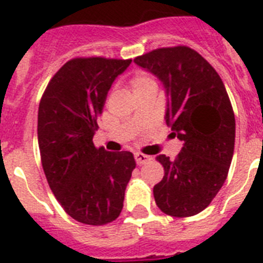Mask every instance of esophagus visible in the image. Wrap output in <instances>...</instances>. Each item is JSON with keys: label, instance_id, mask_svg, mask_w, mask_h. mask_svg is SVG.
<instances>
[{"label": "esophagus", "instance_id": "esophagus-1", "mask_svg": "<svg viewBox=\"0 0 263 263\" xmlns=\"http://www.w3.org/2000/svg\"><path fill=\"white\" fill-rule=\"evenodd\" d=\"M136 162L138 164V165H144V164H146L147 161H151L152 158L151 156H146L144 155V153H136Z\"/></svg>", "mask_w": 263, "mask_h": 263}]
</instances>
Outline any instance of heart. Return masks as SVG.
I'll return each instance as SVG.
<instances>
[{
  "mask_svg": "<svg viewBox=\"0 0 263 263\" xmlns=\"http://www.w3.org/2000/svg\"><path fill=\"white\" fill-rule=\"evenodd\" d=\"M152 84H156V80L155 78L152 77L151 73L137 72L136 75L132 78V87H133V90H138V88L152 86Z\"/></svg>",
  "mask_w": 263,
  "mask_h": 263,
  "instance_id": "b5f03b06",
  "label": "heart"
}]
</instances>
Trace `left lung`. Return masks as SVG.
I'll return each instance as SVG.
<instances>
[{
    "mask_svg": "<svg viewBox=\"0 0 263 263\" xmlns=\"http://www.w3.org/2000/svg\"><path fill=\"white\" fill-rule=\"evenodd\" d=\"M134 62L164 83L165 121L184 142L175 160L156 157L164 166L153 188L156 204L175 218L194 216L211 204L229 175L235 144L229 94L214 67L185 45L153 49Z\"/></svg>",
    "mask_w": 263,
    "mask_h": 263,
    "instance_id": "left-lung-1",
    "label": "left lung"
}]
</instances>
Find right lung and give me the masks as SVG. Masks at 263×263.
Instances as JSON below:
<instances>
[{
    "label": "right lung",
    "mask_w": 263,
    "mask_h": 263,
    "mask_svg": "<svg viewBox=\"0 0 263 263\" xmlns=\"http://www.w3.org/2000/svg\"><path fill=\"white\" fill-rule=\"evenodd\" d=\"M132 59L73 58L49 80L40 99L39 149L51 191L63 210L84 224L119 216L136 168L133 153L92 142L112 82Z\"/></svg>",
    "instance_id": "1"
}]
</instances>
